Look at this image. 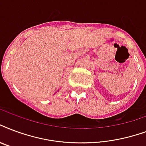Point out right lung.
<instances>
[{"label": "right lung", "instance_id": "obj_1", "mask_svg": "<svg viewBox=\"0 0 146 146\" xmlns=\"http://www.w3.org/2000/svg\"><path fill=\"white\" fill-rule=\"evenodd\" d=\"M58 91H59V90H58Z\"/></svg>", "mask_w": 146, "mask_h": 146}]
</instances>
